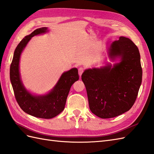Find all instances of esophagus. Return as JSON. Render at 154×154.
<instances>
[{
    "label": "esophagus",
    "mask_w": 154,
    "mask_h": 154,
    "mask_svg": "<svg viewBox=\"0 0 154 154\" xmlns=\"http://www.w3.org/2000/svg\"><path fill=\"white\" fill-rule=\"evenodd\" d=\"M84 72V68H82V67H80L79 68V76L81 77V75Z\"/></svg>",
    "instance_id": "esophagus-1"
}]
</instances>
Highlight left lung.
<instances>
[{
    "label": "left lung",
    "mask_w": 154,
    "mask_h": 154,
    "mask_svg": "<svg viewBox=\"0 0 154 154\" xmlns=\"http://www.w3.org/2000/svg\"><path fill=\"white\" fill-rule=\"evenodd\" d=\"M107 52L113 65L105 61V66L86 69L81 76L90 111L101 118L118 116L132 107L143 76L139 51L131 39L120 36Z\"/></svg>",
    "instance_id": "8db88e82"
}]
</instances>
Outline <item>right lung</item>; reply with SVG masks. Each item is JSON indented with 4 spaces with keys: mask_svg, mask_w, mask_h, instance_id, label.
Instances as JSON below:
<instances>
[{
    "mask_svg": "<svg viewBox=\"0 0 154 154\" xmlns=\"http://www.w3.org/2000/svg\"><path fill=\"white\" fill-rule=\"evenodd\" d=\"M49 30L47 27L38 29L22 39L14 51L10 70V81L19 107L31 116L45 119L53 118L63 111L71 87L79 79L78 69L73 68L63 73L54 87L45 94L37 95L25 88L19 70L21 55L31 38Z\"/></svg>",
    "mask_w": 154,
    "mask_h": 154,
    "instance_id": "right-lung-1",
    "label": "right lung"
}]
</instances>
